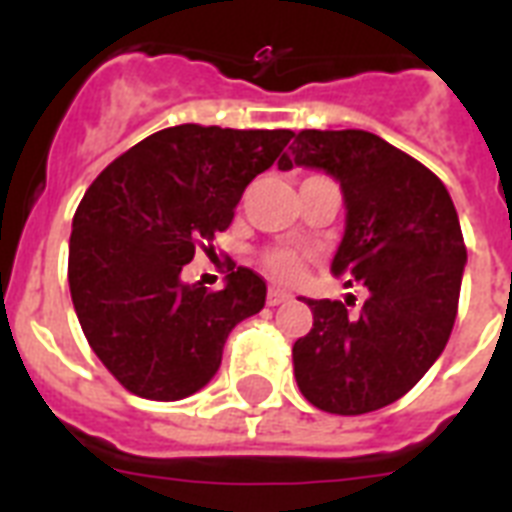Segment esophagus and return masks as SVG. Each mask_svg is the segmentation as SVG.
Instances as JSON below:
<instances>
[{
	"mask_svg": "<svg viewBox=\"0 0 512 512\" xmlns=\"http://www.w3.org/2000/svg\"><path fill=\"white\" fill-rule=\"evenodd\" d=\"M289 292H284V289H276V287H271L268 289V305H281V303H287L289 300Z\"/></svg>",
	"mask_w": 512,
	"mask_h": 512,
	"instance_id": "34e87169",
	"label": "esophagus"
}]
</instances>
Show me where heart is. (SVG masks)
Listing matches in <instances>:
<instances>
[{"mask_svg":"<svg viewBox=\"0 0 512 512\" xmlns=\"http://www.w3.org/2000/svg\"><path fill=\"white\" fill-rule=\"evenodd\" d=\"M265 268L281 281H297L303 276V260L295 249H271L265 255Z\"/></svg>","mask_w":512,"mask_h":512,"instance_id":"obj_1","label":"heart"}]
</instances>
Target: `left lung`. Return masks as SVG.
<instances>
[{
    "label": "left lung",
    "instance_id": "obj_1",
    "mask_svg": "<svg viewBox=\"0 0 512 512\" xmlns=\"http://www.w3.org/2000/svg\"><path fill=\"white\" fill-rule=\"evenodd\" d=\"M279 170L308 167L340 183L345 233L332 273L369 292L358 316L340 300H305L313 329L295 342V380L329 414L393 404L436 364L452 335L468 249L446 185L364 130H303Z\"/></svg>",
    "mask_w": 512,
    "mask_h": 512
}]
</instances>
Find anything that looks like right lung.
<instances>
[{"instance_id":"obj_1","label":"right lung","mask_w":512,"mask_h":512,"mask_svg":"<svg viewBox=\"0 0 512 512\" xmlns=\"http://www.w3.org/2000/svg\"><path fill=\"white\" fill-rule=\"evenodd\" d=\"M292 135L177 124L87 188L71 225L68 287L90 348L130 393L193 396L220 369L231 329L263 311L268 289L249 268H231L217 292L180 273L231 225L244 188Z\"/></svg>"}]
</instances>
